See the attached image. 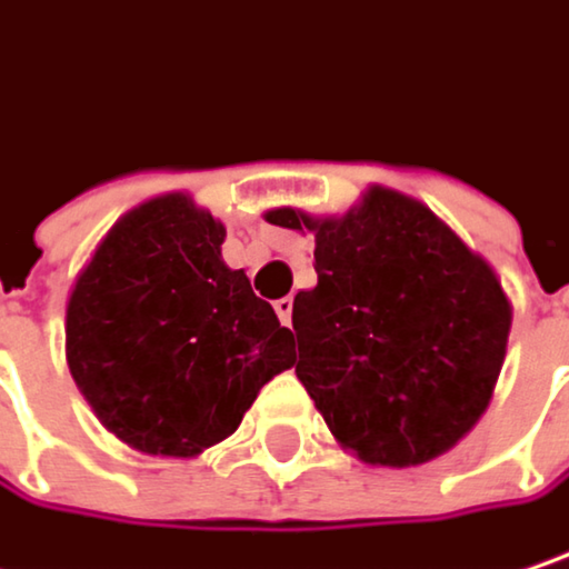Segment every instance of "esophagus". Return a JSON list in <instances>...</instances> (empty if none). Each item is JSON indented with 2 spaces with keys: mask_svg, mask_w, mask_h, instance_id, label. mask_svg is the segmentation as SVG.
Instances as JSON below:
<instances>
[{
  "mask_svg": "<svg viewBox=\"0 0 569 569\" xmlns=\"http://www.w3.org/2000/svg\"><path fill=\"white\" fill-rule=\"evenodd\" d=\"M273 309H277V316H280L283 325H292V299H289V296L277 299V302H273Z\"/></svg>",
  "mask_w": 569,
  "mask_h": 569,
  "instance_id": "34e87169",
  "label": "esophagus"
}]
</instances>
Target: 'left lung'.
<instances>
[{
    "label": "left lung",
    "mask_w": 569,
    "mask_h": 569,
    "mask_svg": "<svg viewBox=\"0 0 569 569\" xmlns=\"http://www.w3.org/2000/svg\"><path fill=\"white\" fill-rule=\"evenodd\" d=\"M270 224L316 231L318 286L296 292V377L331 435L367 463L409 467L483 416L512 309L492 267L421 202L373 186L338 221L296 209Z\"/></svg>",
    "instance_id": "8db88e82"
}]
</instances>
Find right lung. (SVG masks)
Instances as JSON below:
<instances>
[{
  "label": "right lung",
  "instance_id": "1",
  "mask_svg": "<svg viewBox=\"0 0 569 569\" xmlns=\"http://www.w3.org/2000/svg\"><path fill=\"white\" fill-rule=\"evenodd\" d=\"M224 228L170 192L106 234L67 302V363L99 421L141 453L224 441L292 367V331L221 260Z\"/></svg>",
  "mask_w": 569,
  "mask_h": 569
}]
</instances>
